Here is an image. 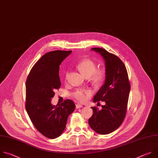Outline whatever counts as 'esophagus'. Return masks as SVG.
Masks as SVG:
<instances>
[{"mask_svg":"<svg viewBox=\"0 0 158 158\" xmlns=\"http://www.w3.org/2000/svg\"><path fill=\"white\" fill-rule=\"evenodd\" d=\"M82 107H83V106H82L81 104L78 103V104H77V105H76V108H77V109L80 108H82Z\"/></svg>","mask_w":158,"mask_h":158,"instance_id":"1","label":"esophagus"}]
</instances>
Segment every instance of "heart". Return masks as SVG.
<instances>
[{"label":"heart","mask_w":158,"mask_h":158,"mask_svg":"<svg viewBox=\"0 0 158 158\" xmlns=\"http://www.w3.org/2000/svg\"><path fill=\"white\" fill-rule=\"evenodd\" d=\"M77 69L86 78L91 77V80L95 85H100L105 80V72L103 70H97V65L90 60H84L77 65ZM69 72L65 73V79L69 77ZM92 91L88 89H78L72 93L73 97L80 102H84L90 97Z\"/></svg>","instance_id":"obj_1"}]
</instances>
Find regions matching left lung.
Returning <instances> with one entry per match:
<instances>
[{"label": "left lung", "instance_id": "1", "mask_svg": "<svg viewBox=\"0 0 158 158\" xmlns=\"http://www.w3.org/2000/svg\"><path fill=\"white\" fill-rule=\"evenodd\" d=\"M91 50L100 54L105 60L104 84L93 98V102H105L102 109L91 107L93 115L88 119L91 128L100 135H108L115 131L123 123L130 91L128 75L123 61L116 55L101 48Z\"/></svg>", "mask_w": 158, "mask_h": 158}]
</instances>
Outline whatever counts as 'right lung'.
<instances>
[{
	"mask_svg": "<svg viewBox=\"0 0 158 158\" xmlns=\"http://www.w3.org/2000/svg\"><path fill=\"white\" fill-rule=\"evenodd\" d=\"M71 53L55 50L45 53L31 69L26 81L27 112L36 129L50 139L62 134L69 116L75 108L70 100L56 106L51 103L55 90L61 86L60 65Z\"/></svg>",
	"mask_w": 158,
	"mask_h": 158,
	"instance_id": "1",
	"label": "right lung"
}]
</instances>
